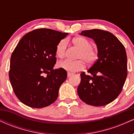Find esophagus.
I'll return each instance as SVG.
<instances>
[{"instance_id":"esophagus-1","label":"esophagus","mask_w":134,"mask_h":134,"mask_svg":"<svg viewBox=\"0 0 134 134\" xmlns=\"http://www.w3.org/2000/svg\"><path fill=\"white\" fill-rule=\"evenodd\" d=\"M72 75H73V74L70 73V72H68V73H67V77H70L72 76Z\"/></svg>"}]
</instances>
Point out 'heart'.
I'll use <instances>...</instances> for the list:
<instances>
[{
  "mask_svg": "<svg viewBox=\"0 0 134 134\" xmlns=\"http://www.w3.org/2000/svg\"><path fill=\"white\" fill-rule=\"evenodd\" d=\"M74 45L80 50L77 58L78 60L70 61L69 60L61 61L58 62V68L67 70L70 72H75L82 70L85 67V62L88 65H92L96 61L98 58V52L96 49L92 48L91 41L85 38H74L72 40ZM67 41L66 39L60 40L57 44L55 48V53L58 58H63L65 55Z\"/></svg>",
  "mask_w": 134,
  "mask_h": 134,
  "instance_id": "heart-1",
  "label": "heart"
}]
</instances>
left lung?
Here are the masks:
<instances>
[{"label":"left lung","mask_w":134,"mask_h":134,"mask_svg":"<svg viewBox=\"0 0 134 134\" xmlns=\"http://www.w3.org/2000/svg\"><path fill=\"white\" fill-rule=\"evenodd\" d=\"M81 35L92 38L97 45L98 58L86 74H81L77 88L80 99L87 104L101 107L114 101L122 90L127 76V54L124 46L107 31H82Z\"/></svg>","instance_id":"left-lung-1"}]
</instances>
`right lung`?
Instances as JSON below:
<instances>
[{"label": "right lung", "instance_id": "1", "mask_svg": "<svg viewBox=\"0 0 134 134\" xmlns=\"http://www.w3.org/2000/svg\"><path fill=\"white\" fill-rule=\"evenodd\" d=\"M67 33L41 28L20 40L10 57L9 79L20 101L31 108L48 107L57 99L58 90L67 74L53 69L55 48Z\"/></svg>", "mask_w": 134, "mask_h": 134}]
</instances>
